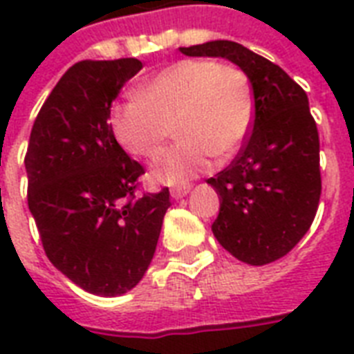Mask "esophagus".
<instances>
[{
	"label": "esophagus",
	"mask_w": 354,
	"mask_h": 354,
	"mask_svg": "<svg viewBox=\"0 0 354 354\" xmlns=\"http://www.w3.org/2000/svg\"><path fill=\"white\" fill-rule=\"evenodd\" d=\"M189 191H191V185H178V187L171 189V196L174 200H180L183 196H187Z\"/></svg>",
	"instance_id": "34e87169"
}]
</instances>
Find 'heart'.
Wrapping results in <instances>:
<instances>
[{
	"label": "heart",
	"mask_w": 354,
	"mask_h": 354,
	"mask_svg": "<svg viewBox=\"0 0 354 354\" xmlns=\"http://www.w3.org/2000/svg\"><path fill=\"white\" fill-rule=\"evenodd\" d=\"M255 113L248 75L236 66L207 58L172 64L115 104L112 128L122 149L152 158L172 127L180 141L163 150L149 176L161 185H185L209 169L211 156H232L250 133Z\"/></svg>",
	"instance_id": "obj_1"
}]
</instances>
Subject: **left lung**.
I'll use <instances>...</instances> for the list:
<instances>
[{
    "instance_id": "1",
    "label": "left lung",
    "mask_w": 354,
    "mask_h": 354,
    "mask_svg": "<svg viewBox=\"0 0 354 354\" xmlns=\"http://www.w3.org/2000/svg\"><path fill=\"white\" fill-rule=\"evenodd\" d=\"M180 51L226 58L250 79L252 133L230 167L207 180L221 198L211 230L242 263H274L308 232L322 194L318 128L307 93L279 66L236 41L213 40Z\"/></svg>"
}]
</instances>
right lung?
<instances>
[{
	"instance_id": "1",
	"label": "right lung",
	"mask_w": 354,
	"mask_h": 354,
	"mask_svg": "<svg viewBox=\"0 0 354 354\" xmlns=\"http://www.w3.org/2000/svg\"><path fill=\"white\" fill-rule=\"evenodd\" d=\"M143 64L82 60L44 102L25 156L27 202L53 266L82 290H132L154 257L169 189L136 196L145 174L113 136L110 108Z\"/></svg>"
}]
</instances>
